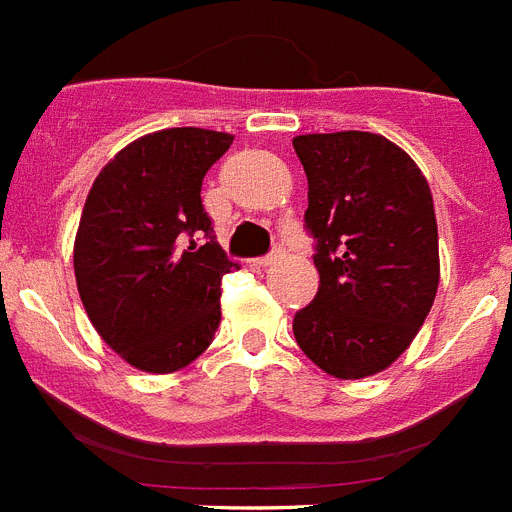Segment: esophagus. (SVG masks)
Returning <instances> with one entry per match:
<instances>
[{
    "label": "esophagus",
    "mask_w": 512,
    "mask_h": 512,
    "mask_svg": "<svg viewBox=\"0 0 512 512\" xmlns=\"http://www.w3.org/2000/svg\"><path fill=\"white\" fill-rule=\"evenodd\" d=\"M282 256H285V251H282V248H274V251H269V253H266V256H261V259L256 261V264H259V266H269V264H274V261H280Z\"/></svg>",
    "instance_id": "1"
}]
</instances>
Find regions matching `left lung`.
Returning a JSON list of instances; mask_svg holds the SVG:
<instances>
[{
    "mask_svg": "<svg viewBox=\"0 0 512 512\" xmlns=\"http://www.w3.org/2000/svg\"><path fill=\"white\" fill-rule=\"evenodd\" d=\"M308 177L306 232L319 293L293 319L295 340L337 379L371 377L403 353L439 285L432 190L382 135H298Z\"/></svg>",
    "mask_w": 512,
    "mask_h": 512,
    "instance_id": "8db88e82",
    "label": "left lung"
}]
</instances>
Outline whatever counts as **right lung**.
Segmentation results:
<instances>
[{
    "label": "right lung",
    "mask_w": 512,
    "mask_h": 512,
    "mask_svg": "<svg viewBox=\"0 0 512 512\" xmlns=\"http://www.w3.org/2000/svg\"><path fill=\"white\" fill-rule=\"evenodd\" d=\"M232 135L170 128L114 156L88 193L75 280L88 319L135 369L170 374L198 358L219 327L227 259L201 201Z\"/></svg>",
    "instance_id": "right-lung-1"
}]
</instances>
